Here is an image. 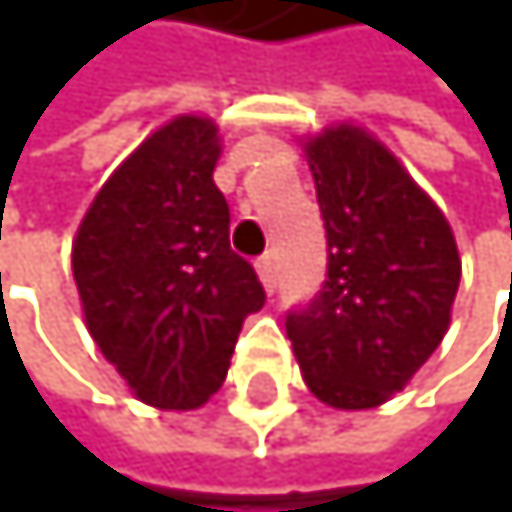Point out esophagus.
I'll return each mask as SVG.
<instances>
[{"label":"esophagus","instance_id":"34e87169","mask_svg":"<svg viewBox=\"0 0 512 512\" xmlns=\"http://www.w3.org/2000/svg\"><path fill=\"white\" fill-rule=\"evenodd\" d=\"M256 272H259L262 288H266V291H275V262H272V256H262V259L256 262Z\"/></svg>","mask_w":512,"mask_h":512}]
</instances>
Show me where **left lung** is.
<instances>
[{
    "mask_svg": "<svg viewBox=\"0 0 512 512\" xmlns=\"http://www.w3.org/2000/svg\"><path fill=\"white\" fill-rule=\"evenodd\" d=\"M298 144L327 230V282L285 330L317 401L372 410L442 343L462 256L442 208L372 131L340 121Z\"/></svg>",
    "mask_w": 512,
    "mask_h": 512,
    "instance_id": "1",
    "label": "left lung"
}]
</instances>
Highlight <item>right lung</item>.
<instances>
[{
  "label": "right lung",
  "instance_id": "obj_1",
  "mask_svg": "<svg viewBox=\"0 0 512 512\" xmlns=\"http://www.w3.org/2000/svg\"><path fill=\"white\" fill-rule=\"evenodd\" d=\"M217 160L214 118L176 115L124 156L73 237L89 336L156 410L208 404L246 314L266 304L253 266L230 250Z\"/></svg>",
  "mask_w": 512,
  "mask_h": 512
}]
</instances>
